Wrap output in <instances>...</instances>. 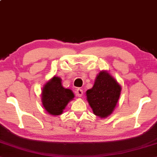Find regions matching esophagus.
Instances as JSON below:
<instances>
[{
	"mask_svg": "<svg viewBox=\"0 0 157 157\" xmlns=\"http://www.w3.org/2000/svg\"><path fill=\"white\" fill-rule=\"evenodd\" d=\"M76 96L78 97H81L82 96V94H83V92H82V90H81V88H78L76 90Z\"/></svg>",
	"mask_w": 157,
	"mask_h": 157,
	"instance_id": "obj_1",
	"label": "esophagus"
}]
</instances>
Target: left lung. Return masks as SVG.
I'll return each instance as SVG.
<instances>
[{
    "label": "left lung",
    "instance_id": "8db88e82",
    "mask_svg": "<svg viewBox=\"0 0 157 157\" xmlns=\"http://www.w3.org/2000/svg\"><path fill=\"white\" fill-rule=\"evenodd\" d=\"M121 86L106 71H101L95 79L93 87L86 91L87 100L94 114L107 117L116 106L121 93Z\"/></svg>",
    "mask_w": 157,
    "mask_h": 157
}]
</instances>
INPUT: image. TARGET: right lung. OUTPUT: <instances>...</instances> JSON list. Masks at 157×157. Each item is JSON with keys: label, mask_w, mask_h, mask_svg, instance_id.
Here are the masks:
<instances>
[{"label": "right lung", "mask_w": 157, "mask_h": 157, "mask_svg": "<svg viewBox=\"0 0 157 157\" xmlns=\"http://www.w3.org/2000/svg\"><path fill=\"white\" fill-rule=\"evenodd\" d=\"M75 94L70 89L62 86L61 79L54 76L44 85L42 92V102L44 109L52 115H59Z\"/></svg>", "instance_id": "add662e5"}]
</instances>
